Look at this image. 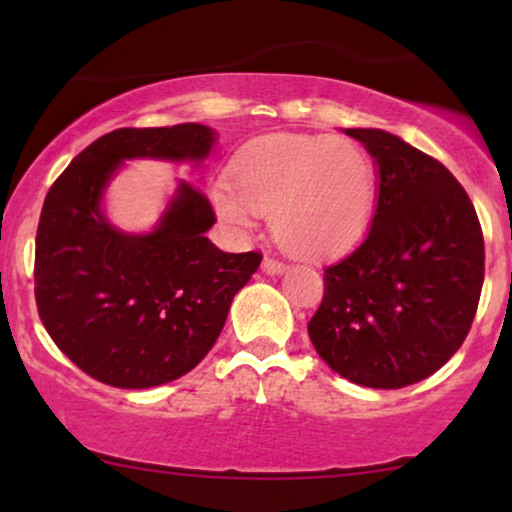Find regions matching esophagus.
<instances>
[{
    "label": "esophagus",
    "mask_w": 512,
    "mask_h": 512,
    "mask_svg": "<svg viewBox=\"0 0 512 512\" xmlns=\"http://www.w3.org/2000/svg\"><path fill=\"white\" fill-rule=\"evenodd\" d=\"M286 263L279 261L275 256H265L263 258V272H268V275H279V272H284Z\"/></svg>",
    "instance_id": "esophagus-1"
}]
</instances>
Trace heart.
I'll use <instances>...</instances> for the list:
<instances>
[{
	"instance_id": "heart-1",
	"label": "heart",
	"mask_w": 512,
	"mask_h": 512,
	"mask_svg": "<svg viewBox=\"0 0 512 512\" xmlns=\"http://www.w3.org/2000/svg\"><path fill=\"white\" fill-rule=\"evenodd\" d=\"M373 195V165L352 139L277 135L237 160L214 205L237 228H249L254 212L272 214V233L286 251L321 258L359 240Z\"/></svg>"
}]
</instances>
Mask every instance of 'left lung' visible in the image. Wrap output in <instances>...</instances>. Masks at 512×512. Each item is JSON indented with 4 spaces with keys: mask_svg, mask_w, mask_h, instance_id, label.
<instances>
[{
    "mask_svg": "<svg viewBox=\"0 0 512 512\" xmlns=\"http://www.w3.org/2000/svg\"><path fill=\"white\" fill-rule=\"evenodd\" d=\"M377 163L368 235L324 270L307 324L317 354L349 382L401 389L436 373L471 331L485 240L464 186L436 158L373 128H349Z\"/></svg>",
    "mask_w": 512,
    "mask_h": 512,
    "instance_id": "1",
    "label": "left lung"
}]
</instances>
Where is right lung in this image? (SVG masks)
Returning a JSON list of instances; mask_svg holds the SVG:
<instances>
[{
	"instance_id": "obj_1",
	"label": "right lung",
	"mask_w": 512,
	"mask_h": 512,
	"mask_svg": "<svg viewBox=\"0 0 512 512\" xmlns=\"http://www.w3.org/2000/svg\"><path fill=\"white\" fill-rule=\"evenodd\" d=\"M214 130L118 128L86 146L53 181L39 216L34 298L60 352L97 382L149 389L205 359L235 293L261 265V251L228 254L209 242L212 202L179 181L158 228L125 235L100 209L123 160H202Z\"/></svg>"
}]
</instances>
